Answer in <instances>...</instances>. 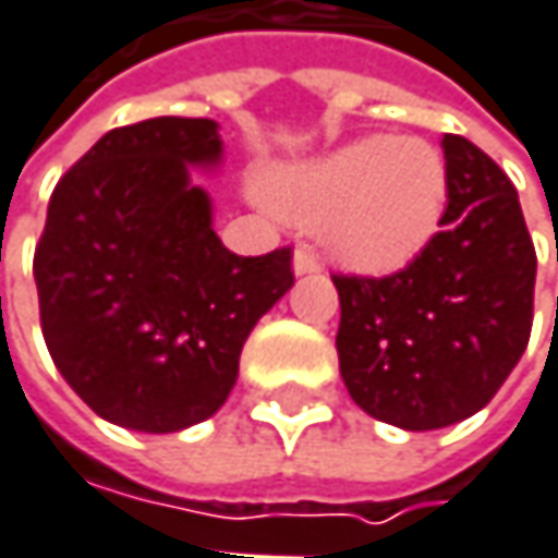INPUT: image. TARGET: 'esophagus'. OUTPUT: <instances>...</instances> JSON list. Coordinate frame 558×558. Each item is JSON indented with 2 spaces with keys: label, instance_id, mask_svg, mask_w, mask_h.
Masks as SVG:
<instances>
[{
  "label": "esophagus",
  "instance_id": "34e87169",
  "mask_svg": "<svg viewBox=\"0 0 558 558\" xmlns=\"http://www.w3.org/2000/svg\"><path fill=\"white\" fill-rule=\"evenodd\" d=\"M293 271L303 278V275H319L323 271V262H319V255L313 252V248H296V255H293Z\"/></svg>",
  "mask_w": 558,
  "mask_h": 558
}]
</instances>
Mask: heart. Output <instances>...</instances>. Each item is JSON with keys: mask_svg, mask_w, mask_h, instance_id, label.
I'll return each mask as SVG.
<instances>
[{"mask_svg": "<svg viewBox=\"0 0 558 558\" xmlns=\"http://www.w3.org/2000/svg\"><path fill=\"white\" fill-rule=\"evenodd\" d=\"M444 156L422 140L364 136L326 156L280 166L265 197L290 223L326 232L329 252L364 275L412 265L447 210Z\"/></svg>", "mask_w": 558, "mask_h": 558, "instance_id": "1", "label": "heart"}]
</instances>
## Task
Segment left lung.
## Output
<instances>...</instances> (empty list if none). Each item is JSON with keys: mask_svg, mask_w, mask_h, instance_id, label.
<instances>
[{"mask_svg": "<svg viewBox=\"0 0 558 558\" xmlns=\"http://www.w3.org/2000/svg\"><path fill=\"white\" fill-rule=\"evenodd\" d=\"M447 210L428 248L389 278L335 275L341 380L377 422L457 425L501 389L533 326L536 252L508 175L444 133Z\"/></svg>", "mask_w": 558, "mask_h": 558, "instance_id": "obj_1", "label": "left lung"}]
</instances>
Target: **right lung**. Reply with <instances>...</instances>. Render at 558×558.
I'll use <instances>...</instances> for the list:
<instances>
[{"label": "right lung", "mask_w": 558, "mask_h": 558, "mask_svg": "<svg viewBox=\"0 0 558 558\" xmlns=\"http://www.w3.org/2000/svg\"><path fill=\"white\" fill-rule=\"evenodd\" d=\"M223 159L210 118L108 130L60 178L34 252L47 351L105 422L172 434L210 418L255 323L293 287L290 248L232 255L191 169Z\"/></svg>", "instance_id": "1"}]
</instances>
